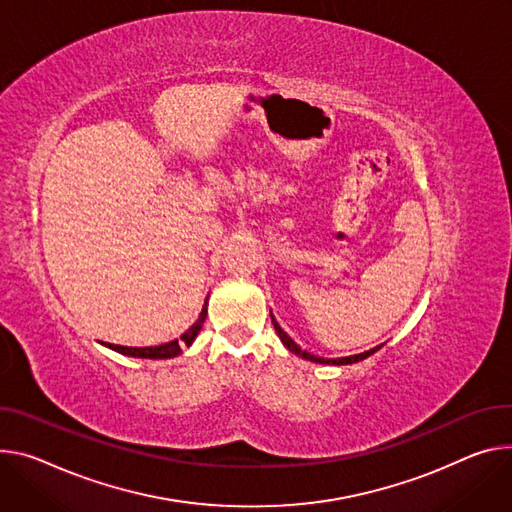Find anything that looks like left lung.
Returning a JSON list of instances; mask_svg holds the SVG:
<instances>
[{
    "mask_svg": "<svg viewBox=\"0 0 512 512\" xmlns=\"http://www.w3.org/2000/svg\"><path fill=\"white\" fill-rule=\"evenodd\" d=\"M271 322H273V327H275V333L280 335V339H282V343L294 353V355H298V357H302V359H308V361H312V363H329V365H349V363H357V361H363L365 357H369V355H374L378 349H382L384 347V343L382 345H376L374 349H369V351H363V353H355V355H347V357H318V355H314V353H308L306 349H302L282 327L280 324H277V320H275V316L271 314Z\"/></svg>",
    "mask_w": 512,
    "mask_h": 512,
    "instance_id": "1",
    "label": "left lung"
}]
</instances>
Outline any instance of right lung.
Returning a JSON list of instances; mask_svg holds the SVG:
<instances>
[{
    "label": "right lung",
    "mask_w": 512,
    "mask_h": 512,
    "mask_svg": "<svg viewBox=\"0 0 512 512\" xmlns=\"http://www.w3.org/2000/svg\"><path fill=\"white\" fill-rule=\"evenodd\" d=\"M206 314H208V298L202 306V312L198 316V320L192 324V327L185 331L179 339H173L169 343H163V345H153V347H124V345H112V343H106V347H110L112 351H118L122 355H128V357H141V359H171V357H177L181 355V347H190L198 333L202 331V324L206 320Z\"/></svg>",
    "instance_id": "right-lung-1"
}]
</instances>
